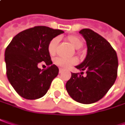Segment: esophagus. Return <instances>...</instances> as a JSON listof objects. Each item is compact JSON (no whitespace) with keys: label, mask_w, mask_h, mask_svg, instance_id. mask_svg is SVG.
I'll use <instances>...</instances> for the list:
<instances>
[{"label":"esophagus","mask_w":125,"mask_h":125,"mask_svg":"<svg viewBox=\"0 0 125 125\" xmlns=\"http://www.w3.org/2000/svg\"><path fill=\"white\" fill-rule=\"evenodd\" d=\"M63 72V69L62 68H59V73H62Z\"/></svg>","instance_id":"esophagus-1"}]
</instances>
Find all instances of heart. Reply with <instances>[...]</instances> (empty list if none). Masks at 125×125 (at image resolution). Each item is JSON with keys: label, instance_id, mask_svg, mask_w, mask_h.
Here are the masks:
<instances>
[{"label": "heart", "instance_id": "heart-1", "mask_svg": "<svg viewBox=\"0 0 125 125\" xmlns=\"http://www.w3.org/2000/svg\"><path fill=\"white\" fill-rule=\"evenodd\" d=\"M66 40L76 50L80 49L83 45V41L81 40L80 38L77 37V36H74V35L68 36L66 38ZM58 41L59 39L57 38H54L50 41L48 46V52L50 53V54L53 55V54H55ZM54 62L57 65L61 66L62 68H69V67L72 66H73L75 63H77V59L75 58L57 57V58L55 59Z\"/></svg>", "mask_w": 125, "mask_h": 125}]
</instances>
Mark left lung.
I'll return each mask as SVG.
<instances>
[{"label": "left lung", "instance_id": "left-lung-1", "mask_svg": "<svg viewBox=\"0 0 125 125\" xmlns=\"http://www.w3.org/2000/svg\"><path fill=\"white\" fill-rule=\"evenodd\" d=\"M80 34L86 41V58L75 68L86 71L83 77L72 73L66 84L68 93L74 100L88 104L96 102L105 95L117 77L118 57L104 38L90 29H82Z\"/></svg>", "mask_w": 125, "mask_h": 125}]
</instances>
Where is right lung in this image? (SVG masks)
Returning a JSON list of instances; mask_svg holds the SVG:
<instances>
[{"instance_id": "1", "label": "right lung", "mask_w": 125, "mask_h": 125, "mask_svg": "<svg viewBox=\"0 0 125 125\" xmlns=\"http://www.w3.org/2000/svg\"><path fill=\"white\" fill-rule=\"evenodd\" d=\"M64 32L45 26H36L22 31L12 39L5 52L7 79L16 93L27 100L41 98L48 91L59 73L52 64L48 46L53 38ZM44 61L49 66L38 68Z\"/></svg>"}]
</instances>
